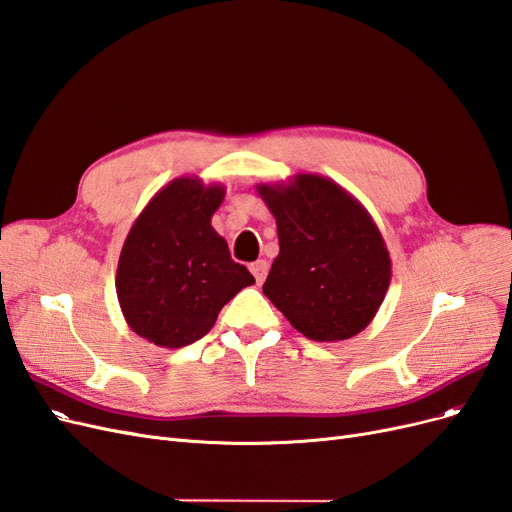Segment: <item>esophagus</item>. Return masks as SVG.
Here are the masks:
<instances>
[{"label": "esophagus", "instance_id": "34e87169", "mask_svg": "<svg viewBox=\"0 0 512 512\" xmlns=\"http://www.w3.org/2000/svg\"><path fill=\"white\" fill-rule=\"evenodd\" d=\"M249 268H251V272H253L257 283H263V280H266V276H268V261L257 259L255 263H251Z\"/></svg>", "mask_w": 512, "mask_h": 512}]
</instances>
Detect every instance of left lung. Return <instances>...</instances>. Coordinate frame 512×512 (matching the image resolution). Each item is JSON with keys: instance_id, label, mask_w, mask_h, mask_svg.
<instances>
[{"instance_id": "left-lung-1", "label": "left lung", "mask_w": 512, "mask_h": 512, "mask_svg": "<svg viewBox=\"0 0 512 512\" xmlns=\"http://www.w3.org/2000/svg\"><path fill=\"white\" fill-rule=\"evenodd\" d=\"M257 193L274 214L280 246L266 298L310 340L357 336L391 283L387 244L370 212L321 174L259 183Z\"/></svg>"}]
</instances>
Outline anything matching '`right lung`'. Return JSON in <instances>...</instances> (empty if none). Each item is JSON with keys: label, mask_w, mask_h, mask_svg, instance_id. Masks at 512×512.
<instances>
[{"label": "right lung", "mask_w": 512, "mask_h": 512, "mask_svg": "<svg viewBox=\"0 0 512 512\" xmlns=\"http://www.w3.org/2000/svg\"><path fill=\"white\" fill-rule=\"evenodd\" d=\"M223 197V185L180 176L131 225L114 285L123 317L140 338L163 349L200 340L221 308L255 283L210 225Z\"/></svg>", "instance_id": "add662e5"}]
</instances>
